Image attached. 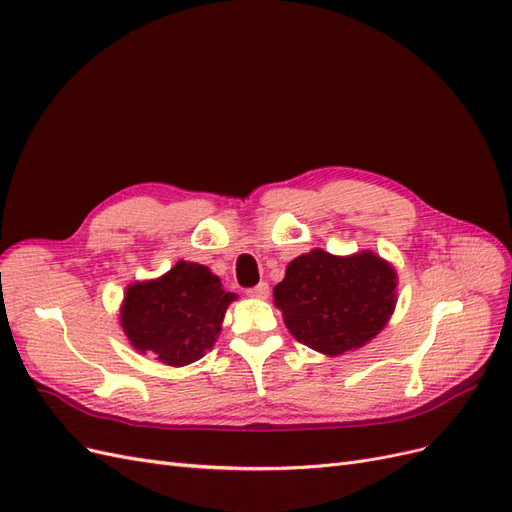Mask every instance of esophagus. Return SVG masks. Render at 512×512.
Segmentation results:
<instances>
[{"label":"esophagus","mask_w":512,"mask_h":512,"mask_svg":"<svg viewBox=\"0 0 512 512\" xmlns=\"http://www.w3.org/2000/svg\"><path fill=\"white\" fill-rule=\"evenodd\" d=\"M247 294H250V297H254V299H267L269 297V284L260 282L254 288L247 290Z\"/></svg>","instance_id":"obj_1"}]
</instances>
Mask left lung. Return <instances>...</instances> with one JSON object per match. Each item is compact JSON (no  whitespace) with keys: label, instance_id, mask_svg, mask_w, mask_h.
I'll return each instance as SVG.
<instances>
[{"label":"left lung","instance_id":"1","mask_svg":"<svg viewBox=\"0 0 512 512\" xmlns=\"http://www.w3.org/2000/svg\"><path fill=\"white\" fill-rule=\"evenodd\" d=\"M273 299L294 339L337 356L365 346L386 327L397 301V273L374 252L312 250L290 262Z\"/></svg>","mask_w":512,"mask_h":512}]
</instances>
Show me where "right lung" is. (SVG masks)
I'll return each mask as SVG.
<instances>
[{"instance_id": "add662e5", "label": "right lung", "mask_w": 512, "mask_h": 512, "mask_svg": "<svg viewBox=\"0 0 512 512\" xmlns=\"http://www.w3.org/2000/svg\"><path fill=\"white\" fill-rule=\"evenodd\" d=\"M226 292L218 275L196 262L179 260L158 280L128 286L121 305V329L138 352L183 367L203 359L222 331Z\"/></svg>"}]
</instances>
